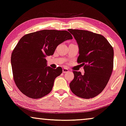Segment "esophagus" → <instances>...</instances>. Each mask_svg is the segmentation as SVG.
Wrapping results in <instances>:
<instances>
[{
  "label": "esophagus",
  "instance_id": "1",
  "mask_svg": "<svg viewBox=\"0 0 126 126\" xmlns=\"http://www.w3.org/2000/svg\"><path fill=\"white\" fill-rule=\"evenodd\" d=\"M68 72V70L67 68H63V73H67Z\"/></svg>",
  "mask_w": 126,
  "mask_h": 126
}]
</instances>
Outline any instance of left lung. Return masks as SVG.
I'll list each match as a JSON object with an SVG mask.
<instances>
[{
	"instance_id": "8db88e82",
	"label": "left lung",
	"mask_w": 126,
	"mask_h": 126,
	"mask_svg": "<svg viewBox=\"0 0 126 126\" xmlns=\"http://www.w3.org/2000/svg\"><path fill=\"white\" fill-rule=\"evenodd\" d=\"M79 47L78 63L84 66V74L73 71L70 83L73 94L84 99L94 98L104 90L113 68L114 51L107 39L101 34L82 30L68 29Z\"/></svg>"
}]
</instances>
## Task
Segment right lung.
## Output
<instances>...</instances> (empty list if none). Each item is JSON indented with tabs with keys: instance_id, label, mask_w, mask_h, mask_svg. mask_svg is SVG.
Returning <instances> with one entry per match:
<instances>
[{
	"instance_id": "1",
	"label": "right lung",
	"mask_w": 126,
	"mask_h": 126,
	"mask_svg": "<svg viewBox=\"0 0 126 126\" xmlns=\"http://www.w3.org/2000/svg\"><path fill=\"white\" fill-rule=\"evenodd\" d=\"M73 36L67 31L44 30L23 36L11 56L14 81L21 92L39 99L50 92L62 68L47 66L46 56L53 55L59 45Z\"/></svg>"
}]
</instances>
